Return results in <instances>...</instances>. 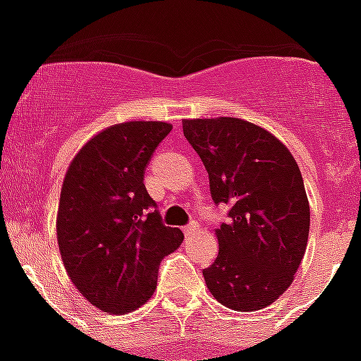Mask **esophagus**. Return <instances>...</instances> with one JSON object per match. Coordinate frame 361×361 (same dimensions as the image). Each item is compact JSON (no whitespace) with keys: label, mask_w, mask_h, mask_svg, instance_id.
<instances>
[{"label":"esophagus","mask_w":361,"mask_h":361,"mask_svg":"<svg viewBox=\"0 0 361 361\" xmlns=\"http://www.w3.org/2000/svg\"><path fill=\"white\" fill-rule=\"evenodd\" d=\"M198 231V225L197 223H191V225L183 226V234H185V238H191L195 232Z\"/></svg>","instance_id":"obj_1"}]
</instances>
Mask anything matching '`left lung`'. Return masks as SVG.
Masks as SVG:
<instances>
[{"label":"left lung","mask_w":361,"mask_h":361,"mask_svg":"<svg viewBox=\"0 0 361 361\" xmlns=\"http://www.w3.org/2000/svg\"><path fill=\"white\" fill-rule=\"evenodd\" d=\"M200 155L212 197L231 204V223L215 228L219 255L202 271L212 296L251 313L292 285L309 238V200L288 147L260 125L240 118L183 120Z\"/></svg>","instance_id":"left-lung-1"}]
</instances>
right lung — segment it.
Here are the masks:
<instances>
[{"label": "right lung", "mask_w": 361, "mask_h": 361, "mask_svg": "<svg viewBox=\"0 0 361 361\" xmlns=\"http://www.w3.org/2000/svg\"><path fill=\"white\" fill-rule=\"evenodd\" d=\"M166 121H123L92 136L65 172L59 195V255L82 296L110 314L135 311L157 288L163 257L183 241L164 226L144 185V170Z\"/></svg>", "instance_id": "1"}]
</instances>
